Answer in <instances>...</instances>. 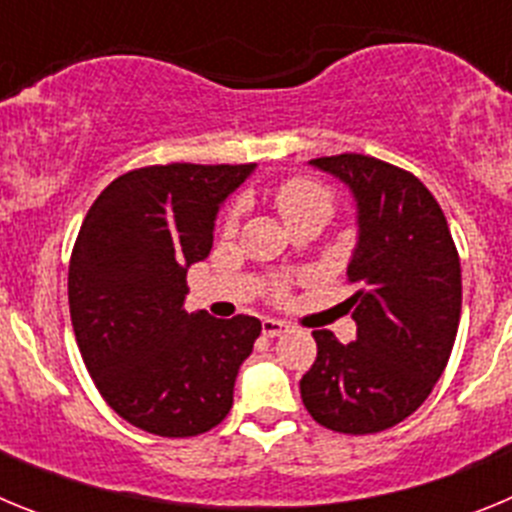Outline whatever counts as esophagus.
<instances>
[{
	"label": "esophagus",
	"mask_w": 512,
	"mask_h": 512,
	"mask_svg": "<svg viewBox=\"0 0 512 512\" xmlns=\"http://www.w3.org/2000/svg\"><path fill=\"white\" fill-rule=\"evenodd\" d=\"M289 325L284 323V320H277V318H264L261 320V333H264L266 338H277L282 336V333H287Z\"/></svg>",
	"instance_id": "1"
}]
</instances>
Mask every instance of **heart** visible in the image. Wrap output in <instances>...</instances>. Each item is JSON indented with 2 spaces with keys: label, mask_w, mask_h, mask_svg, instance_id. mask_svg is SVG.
I'll use <instances>...</instances> for the list:
<instances>
[{
  "label": "heart",
  "mask_w": 512,
  "mask_h": 512,
  "mask_svg": "<svg viewBox=\"0 0 512 512\" xmlns=\"http://www.w3.org/2000/svg\"><path fill=\"white\" fill-rule=\"evenodd\" d=\"M277 207L282 217L295 215V212L310 210V207H328V194L318 184L305 182V179H292L282 184L277 192ZM235 215H228V225H233Z\"/></svg>",
  "instance_id": "b5f03b06"
}]
</instances>
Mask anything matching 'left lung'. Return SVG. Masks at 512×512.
<instances>
[{
	"instance_id": "left-lung-1",
	"label": "left lung",
	"mask_w": 512,
	"mask_h": 512,
	"mask_svg": "<svg viewBox=\"0 0 512 512\" xmlns=\"http://www.w3.org/2000/svg\"><path fill=\"white\" fill-rule=\"evenodd\" d=\"M351 192L356 246L346 264L356 338L315 330L300 379L307 413L338 433H377L423 405L446 369L461 315V266L433 194L408 171L361 153L312 158Z\"/></svg>"
}]
</instances>
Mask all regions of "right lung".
<instances>
[{
    "label": "right lung",
    "instance_id": "right-lung-1",
    "mask_svg": "<svg viewBox=\"0 0 512 512\" xmlns=\"http://www.w3.org/2000/svg\"><path fill=\"white\" fill-rule=\"evenodd\" d=\"M256 164L146 166L117 176L89 207L69 266L81 359L135 428L187 438L233 408L238 369L261 320L187 312V269L205 261L220 207Z\"/></svg>",
    "mask_w": 512,
    "mask_h": 512
}]
</instances>
